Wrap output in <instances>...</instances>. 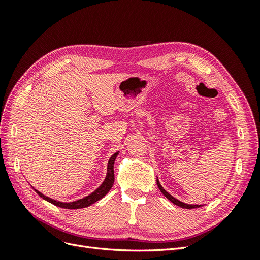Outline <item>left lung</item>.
<instances>
[{"mask_svg":"<svg viewBox=\"0 0 260 260\" xmlns=\"http://www.w3.org/2000/svg\"><path fill=\"white\" fill-rule=\"evenodd\" d=\"M157 181V185H158V188L160 190V192L166 196V198L170 201V202H172L175 204V205H177V206H180V207H182V208H186V209H192V208H198V207H201L202 205H188V204H185V203H182V202H180L179 200H177V199H175L174 196L172 195H170L166 190H165V188L160 185V183H159V181H158V179L156 180Z\"/></svg>","mask_w":260,"mask_h":260,"instance_id":"8db88e82","label":"left lung"}]
</instances>
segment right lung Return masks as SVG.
<instances>
[{"label": "right lung", "instance_id": "add662e5", "mask_svg": "<svg viewBox=\"0 0 260 260\" xmlns=\"http://www.w3.org/2000/svg\"><path fill=\"white\" fill-rule=\"evenodd\" d=\"M119 154V152L115 153L111 158H109L108 160V165H107V174H106V178L104 180V182L102 183L95 191H94L93 193H91L90 195L85 196V198L81 199V200H78V201H75V202H70V203H64V202H58V201H55V200H52L50 198H48V196L43 195L41 192H39L37 190H35L38 195L40 196V198H42L43 200L50 202L51 204H53V205L55 206H58V207H61V208H66V209H79V208H84V207H88L90 205H92V204H94L95 202H98L99 200L103 199L104 196L108 193V191L111 190L113 184H114V181H115V175H114V162H115V159L117 155Z\"/></svg>", "mask_w": 260, "mask_h": 260}]
</instances>
